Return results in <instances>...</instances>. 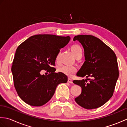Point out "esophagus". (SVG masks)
I'll return each mask as SVG.
<instances>
[{
    "mask_svg": "<svg viewBox=\"0 0 127 127\" xmlns=\"http://www.w3.org/2000/svg\"><path fill=\"white\" fill-rule=\"evenodd\" d=\"M68 82H69V83H72V80L70 79V78H68Z\"/></svg>",
    "mask_w": 127,
    "mask_h": 127,
    "instance_id": "obj_1",
    "label": "esophagus"
}]
</instances>
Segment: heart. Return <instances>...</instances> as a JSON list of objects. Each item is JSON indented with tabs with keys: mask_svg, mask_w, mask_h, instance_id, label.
<instances>
[{
	"mask_svg": "<svg viewBox=\"0 0 127 127\" xmlns=\"http://www.w3.org/2000/svg\"><path fill=\"white\" fill-rule=\"evenodd\" d=\"M71 49L72 53H74L75 57L77 58L78 56L82 55V50L79 45H72ZM59 58V53L57 54L56 57V62L58 63ZM58 71L62 72L64 74H65L68 76H71L72 75L75 74L77 71V68L75 66L72 65H63L61 66L58 68Z\"/></svg>",
	"mask_w": 127,
	"mask_h": 127,
	"instance_id": "1",
	"label": "heart"
}]
</instances>
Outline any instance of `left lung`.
I'll list each match as a JSON object with an SVG mask.
<instances>
[{
    "instance_id": "left-lung-1",
    "label": "left lung",
    "mask_w": 127,
    "mask_h": 127,
    "mask_svg": "<svg viewBox=\"0 0 127 127\" xmlns=\"http://www.w3.org/2000/svg\"><path fill=\"white\" fill-rule=\"evenodd\" d=\"M84 48L85 61L76 75L86 80H74L82 92L75 99L86 109H96L111 98L119 76L117 57L115 52L101 40L90 35L74 37Z\"/></svg>"
}]
</instances>
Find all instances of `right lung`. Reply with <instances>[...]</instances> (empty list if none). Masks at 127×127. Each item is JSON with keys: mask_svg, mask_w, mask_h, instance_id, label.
<instances>
[{"mask_svg": "<svg viewBox=\"0 0 127 127\" xmlns=\"http://www.w3.org/2000/svg\"><path fill=\"white\" fill-rule=\"evenodd\" d=\"M70 36L51 34L32 36L18 46L11 71L14 86L26 103L40 106L50 100L59 83L68 81L66 75L55 72L56 57L60 49L68 44ZM42 69L49 72L41 75Z\"/></svg>", "mask_w": 127, "mask_h": 127, "instance_id": "right-lung-1", "label": "right lung"}]
</instances>
